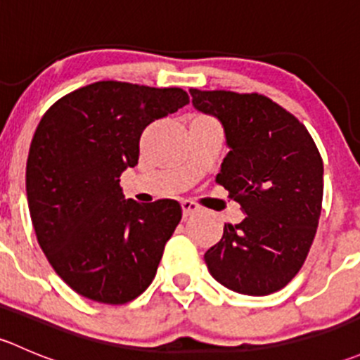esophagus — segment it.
<instances>
[{
  "mask_svg": "<svg viewBox=\"0 0 360 360\" xmlns=\"http://www.w3.org/2000/svg\"><path fill=\"white\" fill-rule=\"evenodd\" d=\"M181 207H183V216L184 217L193 216L195 212H198V210H200V207H198L193 200H183V202H181Z\"/></svg>",
  "mask_w": 360,
  "mask_h": 360,
  "instance_id": "esophagus-1",
  "label": "esophagus"
}]
</instances>
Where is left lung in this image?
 I'll list each match as a JSON object with an SVG mask.
<instances>
[{
	"instance_id": "1",
	"label": "left lung",
	"mask_w": 360,
	"mask_h": 360,
	"mask_svg": "<svg viewBox=\"0 0 360 360\" xmlns=\"http://www.w3.org/2000/svg\"><path fill=\"white\" fill-rule=\"evenodd\" d=\"M193 106L216 116L230 148L216 181L245 219L224 224L205 252L224 288L266 296L292 281L314 242L324 193V163L307 127L261 94L190 90Z\"/></svg>"
}]
</instances>
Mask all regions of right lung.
Segmentation results:
<instances>
[{
    "instance_id": "obj_1",
    "label": "right lung",
    "mask_w": 360,
    "mask_h": 360,
    "mask_svg": "<svg viewBox=\"0 0 360 360\" xmlns=\"http://www.w3.org/2000/svg\"><path fill=\"white\" fill-rule=\"evenodd\" d=\"M188 103L177 86L110 79L43 115L25 167L29 214L39 248L72 291L123 304L153 282L183 210L176 200H125L120 176L137 165L143 130Z\"/></svg>"
}]
</instances>
